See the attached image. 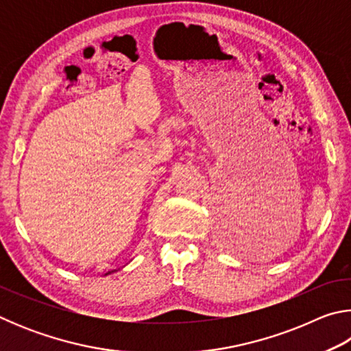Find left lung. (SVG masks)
<instances>
[{
    "label": "left lung",
    "instance_id": "1",
    "mask_svg": "<svg viewBox=\"0 0 351 351\" xmlns=\"http://www.w3.org/2000/svg\"><path fill=\"white\" fill-rule=\"evenodd\" d=\"M232 234H234V232H232ZM232 234H230V232H229V239H232ZM234 235H235V234H234ZM232 240H234V239H232Z\"/></svg>",
    "mask_w": 351,
    "mask_h": 351
}]
</instances>
